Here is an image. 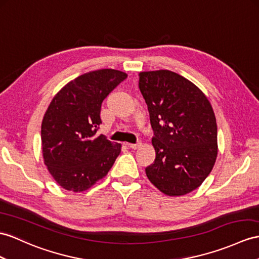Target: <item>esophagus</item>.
<instances>
[{
    "mask_svg": "<svg viewBox=\"0 0 259 259\" xmlns=\"http://www.w3.org/2000/svg\"><path fill=\"white\" fill-rule=\"evenodd\" d=\"M128 147L132 149H137L142 146V143H137V144H127Z\"/></svg>",
    "mask_w": 259,
    "mask_h": 259,
    "instance_id": "1",
    "label": "esophagus"
}]
</instances>
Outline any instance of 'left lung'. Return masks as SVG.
<instances>
[{
	"label": "left lung",
	"mask_w": 259,
	"mask_h": 259,
	"mask_svg": "<svg viewBox=\"0 0 259 259\" xmlns=\"http://www.w3.org/2000/svg\"><path fill=\"white\" fill-rule=\"evenodd\" d=\"M140 90L155 136L149 181L170 197L202 185L218 156V126L210 101L199 88L169 70L140 72Z\"/></svg>",
	"instance_id": "8db88e82"
}]
</instances>
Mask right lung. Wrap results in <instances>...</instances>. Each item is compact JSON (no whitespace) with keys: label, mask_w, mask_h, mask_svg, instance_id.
Masks as SVG:
<instances>
[{"label":"right lung","mask_w":259,"mask_h":259,"mask_svg":"<svg viewBox=\"0 0 259 259\" xmlns=\"http://www.w3.org/2000/svg\"><path fill=\"white\" fill-rule=\"evenodd\" d=\"M127 78L114 69H101L68 82L50 102L41 123L44 162L61 188L82 192L104 178L122 145L98 135L101 105Z\"/></svg>","instance_id":"right-lung-1"}]
</instances>
